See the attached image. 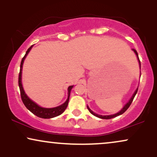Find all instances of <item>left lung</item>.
Instances as JSON below:
<instances>
[{"label": "left lung", "instance_id": "8db88e82", "mask_svg": "<svg viewBox=\"0 0 157 157\" xmlns=\"http://www.w3.org/2000/svg\"><path fill=\"white\" fill-rule=\"evenodd\" d=\"M132 51H133L134 53H136V56H137V59H138V63H139V66H140V62L139 58H138V53H137V51L135 50V49H132ZM138 88H136V90H135V92L133 93V94H132V96H131V98H130V100H129L125 104H124V106H123V108L122 109H121L120 112H118L117 113H116V114H110V115H101V114H96V113H95L94 112H93V111L91 110L90 108H89V106H88V105H87V108H88V109L89 110V112H90L91 114H92L93 115H94V116L100 118V119H104V120H109V119H112V118H114V117H118V116H120V115L122 114L123 113L125 112V111L129 108V106H130V104H132V101H133V99L135 98V96H136L137 92H138Z\"/></svg>", "mask_w": 157, "mask_h": 157}]
</instances>
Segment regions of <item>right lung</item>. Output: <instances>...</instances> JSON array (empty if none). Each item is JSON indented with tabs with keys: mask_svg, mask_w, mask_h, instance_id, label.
Masks as SVG:
<instances>
[{
	"mask_svg": "<svg viewBox=\"0 0 157 157\" xmlns=\"http://www.w3.org/2000/svg\"><path fill=\"white\" fill-rule=\"evenodd\" d=\"M33 47V45H32L30 48H29L27 49V52H26V54L24 58L21 59V62L20 65V72H19V89H20V93H21V100L25 104V106L27 107V109L29 111L36 115L37 117H38L40 118H43V119H51L55 117L59 116L62 114L63 112H64L65 109H67V106H68V103L69 100V96H70L71 90L74 85H70V86L68 87V89H67V99L66 100L64 104H62L60 106L53 107V108H44V107H42L39 106L38 104H36L35 101H33L31 98H29V96L26 94L25 90H24L23 85H22V80H21V77H22V67H23V64L24 61H25L26 57L28 55L29 51H31L32 48Z\"/></svg>",
	"mask_w": 157,
	"mask_h": 157,
	"instance_id": "add662e5",
	"label": "right lung"
}]
</instances>
